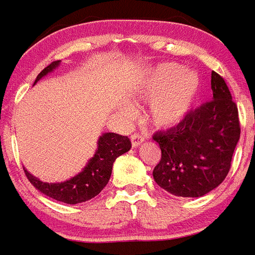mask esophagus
I'll use <instances>...</instances> for the list:
<instances>
[{
	"label": "esophagus",
	"instance_id": "1",
	"mask_svg": "<svg viewBox=\"0 0 255 255\" xmlns=\"http://www.w3.org/2000/svg\"><path fill=\"white\" fill-rule=\"evenodd\" d=\"M130 141H132V146L133 147H138L139 144H142V142L144 141L143 135L139 134V133H133L130 135Z\"/></svg>",
	"mask_w": 255,
	"mask_h": 255
}]
</instances>
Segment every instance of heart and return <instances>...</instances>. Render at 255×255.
Wrapping results in <instances>:
<instances>
[{
	"instance_id": "heart-1",
	"label": "heart",
	"mask_w": 255,
	"mask_h": 255,
	"mask_svg": "<svg viewBox=\"0 0 255 255\" xmlns=\"http://www.w3.org/2000/svg\"><path fill=\"white\" fill-rule=\"evenodd\" d=\"M201 82L195 71L185 70L180 64L168 63L154 69L139 92V97L151 101L148 118L156 127L178 125L190 113L199 98ZM122 116L133 120L134 109L123 107Z\"/></svg>"
}]
</instances>
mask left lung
<instances>
[{"mask_svg":"<svg viewBox=\"0 0 255 255\" xmlns=\"http://www.w3.org/2000/svg\"><path fill=\"white\" fill-rule=\"evenodd\" d=\"M211 90L213 101L190 112L175 127L153 134L162 153L154 181L175 196H204L224 181L232 166L240 137L238 107L215 71Z\"/></svg>","mask_w":255,"mask_h":255,"instance_id":"obj_1","label":"left lung"}]
</instances>
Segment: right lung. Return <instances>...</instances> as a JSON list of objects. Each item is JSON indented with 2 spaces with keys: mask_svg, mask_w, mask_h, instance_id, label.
<instances>
[{
  "mask_svg": "<svg viewBox=\"0 0 255 255\" xmlns=\"http://www.w3.org/2000/svg\"><path fill=\"white\" fill-rule=\"evenodd\" d=\"M60 65V60L52 61L37 75L34 84L41 78L55 70ZM132 147L129 138L117 133H103L98 139V147L94 156L88 161L82 172L69 178L64 182H42L39 178L31 175L26 168V176L28 181L34 185L41 194L61 201V203L79 204L95 197L108 184L112 175V168L117 157L128 152Z\"/></svg>",
  "mask_w": 255,
  "mask_h": 255,
  "instance_id": "add662e5",
  "label": "right lung"
}]
</instances>
